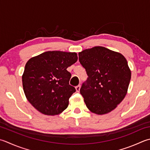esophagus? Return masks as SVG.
Listing matches in <instances>:
<instances>
[{
    "mask_svg": "<svg viewBox=\"0 0 150 150\" xmlns=\"http://www.w3.org/2000/svg\"><path fill=\"white\" fill-rule=\"evenodd\" d=\"M75 89H76V91H77V92H79V91H80V89H81V85H78V86H76Z\"/></svg>",
    "mask_w": 150,
    "mask_h": 150,
    "instance_id": "1",
    "label": "esophagus"
}]
</instances>
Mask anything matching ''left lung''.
<instances>
[{
  "instance_id": "1",
  "label": "left lung",
  "mask_w": 150,
  "mask_h": 150,
  "mask_svg": "<svg viewBox=\"0 0 150 150\" xmlns=\"http://www.w3.org/2000/svg\"><path fill=\"white\" fill-rule=\"evenodd\" d=\"M79 59L88 76L80 90L87 108L99 115L115 109L127 94L131 77L125 58L97 46L79 52Z\"/></svg>"
}]
</instances>
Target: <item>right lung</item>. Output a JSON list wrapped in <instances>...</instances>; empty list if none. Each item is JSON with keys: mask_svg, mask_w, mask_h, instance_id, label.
Here are the masks:
<instances>
[{"mask_svg": "<svg viewBox=\"0 0 150 150\" xmlns=\"http://www.w3.org/2000/svg\"><path fill=\"white\" fill-rule=\"evenodd\" d=\"M76 52L47 51L26 62L22 76L26 99L39 112L54 116L62 112L75 88L69 84L67 68L77 61Z\"/></svg>", "mask_w": 150, "mask_h": 150, "instance_id": "right-lung-1", "label": "right lung"}]
</instances>
